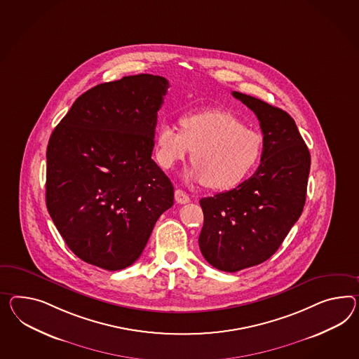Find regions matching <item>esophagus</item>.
I'll list each match as a JSON object with an SVG mask.
<instances>
[{"mask_svg": "<svg viewBox=\"0 0 359 359\" xmlns=\"http://www.w3.org/2000/svg\"><path fill=\"white\" fill-rule=\"evenodd\" d=\"M175 202L180 203V204H186V203L190 202V198L189 195L182 191V190H175Z\"/></svg>", "mask_w": 359, "mask_h": 359, "instance_id": "obj_1", "label": "esophagus"}]
</instances>
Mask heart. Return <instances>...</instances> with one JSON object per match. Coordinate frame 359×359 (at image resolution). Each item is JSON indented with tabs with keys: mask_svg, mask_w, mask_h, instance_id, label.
<instances>
[{
	"mask_svg": "<svg viewBox=\"0 0 359 359\" xmlns=\"http://www.w3.org/2000/svg\"><path fill=\"white\" fill-rule=\"evenodd\" d=\"M181 131L161 125L156 131V160L164 169L184 161L190 151V177L212 190H229L257 166L263 137L250 129L233 111L207 109L184 114Z\"/></svg>",
	"mask_w": 359,
	"mask_h": 359,
	"instance_id": "b5f03b06",
	"label": "heart"
}]
</instances>
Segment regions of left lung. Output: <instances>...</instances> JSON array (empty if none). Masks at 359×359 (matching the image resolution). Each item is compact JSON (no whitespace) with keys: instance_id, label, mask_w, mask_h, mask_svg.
I'll return each instance as SVG.
<instances>
[{"instance_id":"1","label":"left lung","mask_w":359,"mask_h":359,"mask_svg":"<svg viewBox=\"0 0 359 359\" xmlns=\"http://www.w3.org/2000/svg\"><path fill=\"white\" fill-rule=\"evenodd\" d=\"M231 95L257 114L260 165L236 189L201 199L199 248L212 266L237 272L272 257L304 211L311 156L285 111L245 93Z\"/></svg>"}]
</instances>
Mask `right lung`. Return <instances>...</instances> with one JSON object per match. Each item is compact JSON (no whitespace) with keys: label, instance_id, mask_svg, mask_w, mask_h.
Segmentation results:
<instances>
[{"label":"right lung","instance_id":"right-lung-1","mask_svg":"<svg viewBox=\"0 0 359 359\" xmlns=\"http://www.w3.org/2000/svg\"><path fill=\"white\" fill-rule=\"evenodd\" d=\"M169 83L151 74L81 95L46 148V208L83 262L118 271L138 260L173 205L170 180L151 158Z\"/></svg>","mask_w":359,"mask_h":359}]
</instances>
